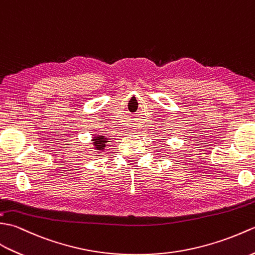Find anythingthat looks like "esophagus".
<instances>
[{"label":"esophagus","mask_w":255,"mask_h":255,"mask_svg":"<svg viewBox=\"0 0 255 255\" xmlns=\"http://www.w3.org/2000/svg\"><path fill=\"white\" fill-rule=\"evenodd\" d=\"M131 131L132 132H136L137 129L139 128V124H138V122L137 121H133V123L131 124Z\"/></svg>","instance_id":"1"}]
</instances>
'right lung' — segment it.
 Returning a JSON list of instances; mask_svg holds the SVG:
<instances>
[{"label": "right lung", "mask_w": 255, "mask_h": 255, "mask_svg": "<svg viewBox=\"0 0 255 255\" xmlns=\"http://www.w3.org/2000/svg\"><path fill=\"white\" fill-rule=\"evenodd\" d=\"M93 146H94V149H96V151L98 152H103L106 148V146L108 145L107 143H109V138L104 136V135H95L93 137ZM96 155V156H99V155Z\"/></svg>", "instance_id": "add662e5"}]
</instances>
